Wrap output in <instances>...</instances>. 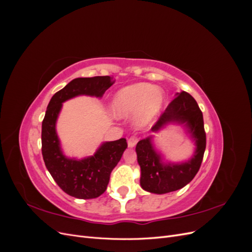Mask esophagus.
I'll list each match as a JSON object with an SVG mask.
<instances>
[{
	"label": "esophagus",
	"mask_w": 252,
	"mask_h": 252,
	"mask_svg": "<svg viewBox=\"0 0 252 252\" xmlns=\"http://www.w3.org/2000/svg\"><path fill=\"white\" fill-rule=\"evenodd\" d=\"M138 141H139L138 136H135V135L131 136V138H129V140H128V146H129V147L135 146L136 143H138Z\"/></svg>",
	"instance_id": "obj_1"
}]
</instances>
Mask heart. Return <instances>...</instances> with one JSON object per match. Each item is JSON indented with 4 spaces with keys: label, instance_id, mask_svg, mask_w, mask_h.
<instances>
[{
    "label": "heart",
    "instance_id": "obj_1",
    "mask_svg": "<svg viewBox=\"0 0 252 252\" xmlns=\"http://www.w3.org/2000/svg\"><path fill=\"white\" fill-rule=\"evenodd\" d=\"M164 91L147 83H139L120 90L114 95L111 107L120 118L135 114V123L145 126L155 118L164 102Z\"/></svg>",
    "mask_w": 252,
    "mask_h": 252
}]
</instances>
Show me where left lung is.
I'll list each match as a JSON object with an SVG mask.
<instances>
[{
    "mask_svg": "<svg viewBox=\"0 0 252 252\" xmlns=\"http://www.w3.org/2000/svg\"><path fill=\"white\" fill-rule=\"evenodd\" d=\"M171 121L186 123L189 132L195 140V155L187 163L164 165L161 157L152 147L150 138L136 144L135 151L141 167V186L152 193H167L186 186L195 177L203 161L206 148L203 113L196 101L186 91H182L169 103L151 130L157 131Z\"/></svg>",
    "mask_w": 252,
    "mask_h": 252,
    "instance_id": "8db88e82",
    "label": "left lung"
}]
</instances>
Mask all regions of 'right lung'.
Returning <instances> with one entry per match:
<instances>
[{"label": "right lung", "mask_w": 252, "mask_h": 252, "mask_svg": "<svg viewBox=\"0 0 252 252\" xmlns=\"http://www.w3.org/2000/svg\"><path fill=\"white\" fill-rule=\"evenodd\" d=\"M114 84L109 75L78 78L53 94L42 122V155L46 168L64 192L78 199H94L105 192L110 173L127 148L126 139L104 143L95 155L84 158H66L60 148L56 122L62 103L75 95L102 96Z\"/></svg>", "instance_id": "obj_1"}]
</instances>
